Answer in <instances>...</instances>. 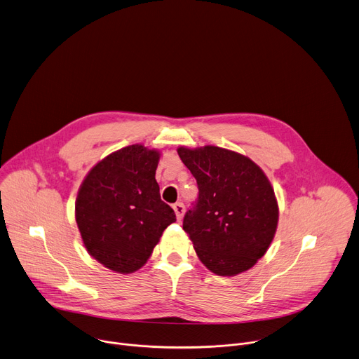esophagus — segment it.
<instances>
[{
	"label": "esophagus",
	"instance_id": "34e87169",
	"mask_svg": "<svg viewBox=\"0 0 359 359\" xmlns=\"http://www.w3.org/2000/svg\"><path fill=\"white\" fill-rule=\"evenodd\" d=\"M173 210H175V214H176V218L180 221L184 215V205L183 203H176L173 204Z\"/></svg>",
	"mask_w": 359,
	"mask_h": 359
}]
</instances>
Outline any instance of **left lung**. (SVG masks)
<instances>
[{
  "instance_id": "left-lung-1",
  "label": "left lung",
  "mask_w": 359,
  "mask_h": 359,
  "mask_svg": "<svg viewBox=\"0 0 359 359\" xmlns=\"http://www.w3.org/2000/svg\"><path fill=\"white\" fill-rule=\"evenodd\" d=\"M197 180L198 198L183 219L201 263L233 277L252 269L270 248L277 225L274 189L250 158L225 148H177Z\"/></svg>"
}]
</instances>
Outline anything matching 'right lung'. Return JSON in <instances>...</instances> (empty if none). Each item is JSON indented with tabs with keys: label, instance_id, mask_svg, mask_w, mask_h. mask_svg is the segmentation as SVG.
I'll use <instances>...</instances> for the list:
<instances>
[{
	"label": "right lung",
	"instance_id": "1",
	"mask_svg": "<svg viewBox=\"0 0 359 359\" xmlns=\"http://www.w3.org/2000/svg\"><path fill=\"white\" fill-rule=\"evenodd\" d=\"M161 154L141 144L124 147L85 176L75 221L88 253L120 274L141 269L163 231L176 221L155 179Z\"/></svg>",
	"mask_w": 359,
	"mask_h": 359
}]
</instances>
